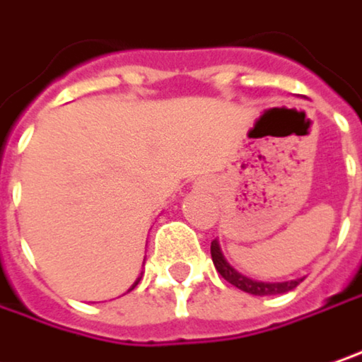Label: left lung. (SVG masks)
Segmentation results:
<instances>
[{
    "label": "left lung",
    "mask_w": 362,
    "mask_h": 362,
    "mask_svg": "<svg viewBox=\"0 0 362 362\" xmlns=\"http://www.w3.org/2000/svg\"><path fill=\"white\" fill-rule=\"evenodd\" d=\"M211 256H213V264L217 268V272L223 276L227 283H231L233 287L242 288L250 295H258V297H264V295H283L291 288H295L303 279H295V281H283V283H264V281H254L250 276L242 274L240 270H235L233 266L227 262V258L221 252V245L217 240L211 242Z\"/></svg>",
    "instance_id": "8db88e82"
}]
</instances>
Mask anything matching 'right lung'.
I'll use <instances>...</instances> for the list:
<instances>
[{
  "instance_id": "1",
  "label": "right lung",
  "mask_w": 362,
  "mask_h": 362,
  "mask_svg": "<svg viewBox=\"0 0 362 362\" xmlns=\"http://www.w3.org/2000/svg\"><path fill=\"white\" fill-rule=\"evenodd\" d=\"M143 264H145V260H143ZM139 281H141V276H139V279H137V281H135V283H133V287H131V288H129V291H133V288H135V287H137V285H139Z\"/></svg>"
}]
</instances>
